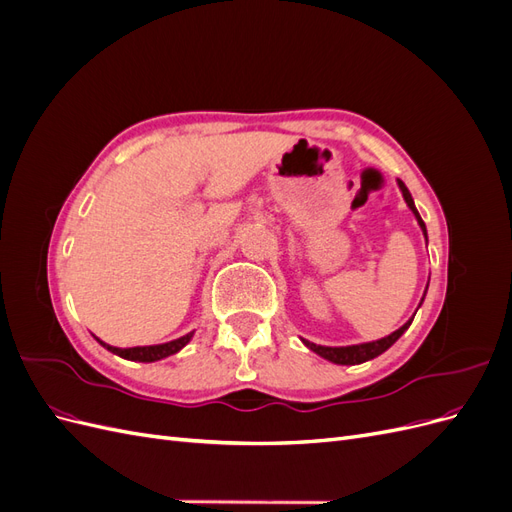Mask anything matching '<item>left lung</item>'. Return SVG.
Segmentation results:
<instances>
[{
	"label": "left lung",
	"mask_w": 512,
	"mask_h": 512,
	"mask_svg": "<svg viewBox=\"0 0 512 512\" xmlns=\"http://www.w3.org/2000/svg\"><path fill=\"white\" fill-rule=\"evenodd\" d=\"M397 185H399V190H401V194H404V200H406V205L410 207V211L414 213V218H416V222H418V226H421V230H423V235H425V239H427V228H425V222L421 220V215H418V211H416V207H414V200H412V194L408 192V188L404 185V181H399L397 179ZM427 286H429V282H427ZM427 292V290H425ZM423 299H425V294H423ZM423 299H421V303H423ZM421 303H418V307H421ZM414 316H416V312H414ZM414 316L404 324V327H399L397 331H393L391 335H386V337H382V339H376V342H367V344H356V346H339V348H331V346H318V344H312V342H307V339H301V342L312 350V352H316V354H320L322 359H327V361H331V363H335V365H359V363H365V361H371V359H376V356H380L382 352H386L389 350L397 339L404 335L406 331H408V327L412 324V320H414Z\"/></svg>",
	"instance_id": "obj_1"
}]
</instances>
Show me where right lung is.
Listing matches in <instances>:
<instances>
[{
	"mask_svg": "<svg viewBox=\"0 0 512 512\" xmlns=\"http://www.w3.org/2000/svg\"><path fill=\"white\" fill-rule=\"evenodd\" d=\"M194 337V331L183 335L179 339H173V342H166V344H158V346H134V348H115V346H108L104 342H100V346H104L108 352H113L117 356H121V359H128V361H138V363H153V361H160V359H166V356L170 354H177L185 344L190 342V339Z\"/></svg>",
	"mask_w": 512,
	"mask_h": 512,
	"instance_id": "add662e5",
	"label": "right lung"
}]
</instances>
